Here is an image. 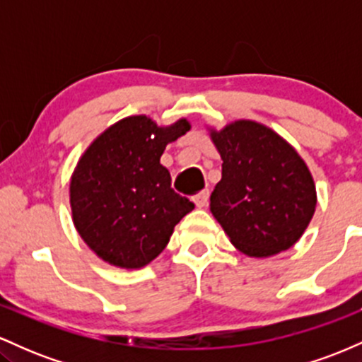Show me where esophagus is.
<instances>
[{"mask_svg": "<svg viewBox=\"0 0 362 362\" xmlns=\"http://www.w3.org/2000/svg\"><path fill=\"white\" fill-rule=\"evenodd\" d=\"M194 204L197 207H204L207 206V201H209V190H202V192H199L197 195H194L192 197Z\"/></svg>", "mask_w": 362, "mask_h": 362, "instance_id": "34e87169", "label": "esophagus"}]
</instances>
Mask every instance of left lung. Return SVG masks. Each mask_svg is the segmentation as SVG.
Returning a JSON list of instances; mask_svg holds the SVG:
<instances>
[{"label": "left lung", "mask_w": 362, "mask_h": 362, "mask_svg": "<svg viewBox=\"0 0 362 362\" xmlns=\"http://www.w3.org/2000/svg\"><path fill=\"white\" fill-rule=\"evenodd\" d=\"M209 132L223 160L209 206L224 233L248 257L288 250L317 207V189L303 158L271 127L253 120Z\"/></svg>", "instance_id": "left-lung-1"}]
</instances>
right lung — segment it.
<instances>
[{"label": "right lung", "mask_w": 362, "mask_h": 362, "mask_svg": "<svg viewBox=\"0 0 362 362\" xmlns=\"http://www.w3.org/2000/svg\"><path fill=\"white\" fill-rule=\"evenodd\" d=\"M187 131V119L160 127L146 115H132L105 129L83 153L69 204L74 228L102 260L120 269L144 267L194 209L172 189L170 172L160 163L167 144Z\"/></svg>", "instance_id": "right-lung-1"}]
</instances>
